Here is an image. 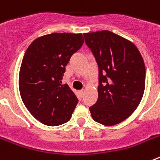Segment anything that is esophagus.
I'll use <instances>...</instances> for the list:
<instances>
[{"label":"esophagus","instance_id":"1","mask_svg":"<svg viewBox=\"0 0 160 160\" xmlns=\"http://www.w3.org/2000/svg\"><path fill=\"white\" fill-rule=\"evenodd\" d=\"M78 93H79V94H80V96H81V97H82L83 94H84V90H80V91H79Z\"/></svg>","mask_w":160,"mask_h":160}]
</instances>
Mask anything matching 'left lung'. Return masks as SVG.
<instances>
[{
    "mask_svg": "<svg viewBox=\"0 0 160 160\" xmlns=\"http://www.w3.org/2000/svg\"><path fill=\"white\" fill-rule=\"evenodd\" d=\"M99 70L97 102L90 107L95 122L120 123L139 105L146 80L140 52L131 41L108 30L83 33Z\"/></svg>",
    "mask_w": 160,
    "mask_h": 160,
    "instance_id": "1",
    "label": "left lung"
}]
</instances>
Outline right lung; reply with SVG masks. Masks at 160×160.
<instances>
[{
	"mask_svg": "<svg viewBox=\"0 0 160 160\" xmlns=\"http://www.w3.org/2000/svg\"><path fill=\"white\" fill-rule=\"evenodd\" d=\"M83 42L82 33L53 32L35 39L25 51L20 94L28 111L45 125H62L71 118L78 100L62 80L70 57Z\"/></svg>",
	"mask_w": 160,
	"mask_h": 160,
	"instance_id": "obj_1",
	"label": "right lung"
}]
</instances>
